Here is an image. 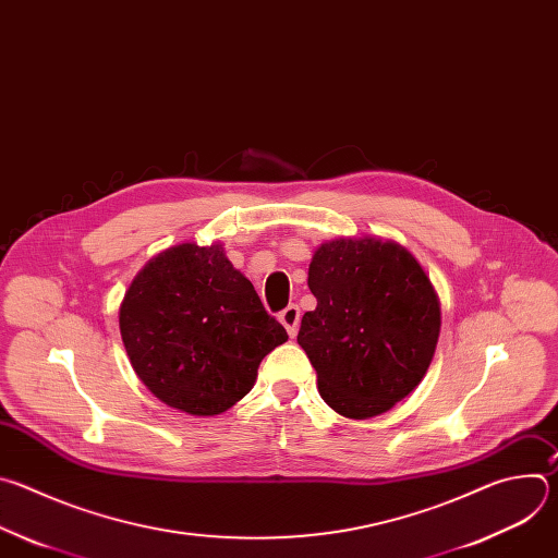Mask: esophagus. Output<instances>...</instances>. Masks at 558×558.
I'll return each instance as SVG.
<instances>
[{
	"label": "esophagus",
	"instance_id": "1",
	"mask_svg": "<svg viewBox=\"0 0 558 558\" xmlns=\"http://www.w3.org/2000/svg\"><path fill=\"white\" fill-rule=\"evenodd\" d=\"M278 320L284 325L287 333H289L291 338H295L298 325H300V306H298V304H289V306L278 315Z\"/></svg>",
	"mask_w": 558,
	"mask_h": 558
}]
</instances>
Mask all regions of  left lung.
Wrapping results in <instances>:
<instances>
[{
	"instance_id": "left-lung-1",
	"label": "left lung",
	"mask_w": 558,
	"mask_h": 558,
	"mask_svg": "<svg viewBox=\"0 0 558 558\" xmlns=\"http://www.w3.org/2000/svg\"><path fill=\"white\" fill-rule=\"evenodd\" d=\"M308 289L317 300L300 323L323 400L368 420L420 386L435 355L441 311L409 250L381 238H336L315 250Z\"/></svg>"
}]
</instances>
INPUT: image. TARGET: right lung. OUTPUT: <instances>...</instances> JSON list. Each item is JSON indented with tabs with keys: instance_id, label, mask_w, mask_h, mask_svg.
<instances>
[{
	"instance_id": "1",
	"label": "right lung",
	"mask_w": 558,
	"mask_h": 558,
	"mask_svg": "<svg viewBox=\"0 0 558 558\" xmlns=\"http://www.w3.org/2000/svg\"><path fill=\"white\" fill-rule=\"evenodd\" d=\"M119 327L141 381L198 417L241 402L263 357L289 338L218 243L154 256L125 291Z\"/></svg>"
}]
</instances>
